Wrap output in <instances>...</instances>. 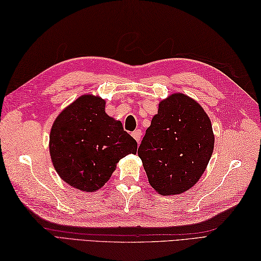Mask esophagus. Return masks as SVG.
<instances>
[{
	"instance_id": "1",
	"label": "esophagus",
	"mask_w": 261,
	"mask_h": 261,
	"mask_svg": "<svg viewBox=\"0 0 261 261\" xmlns=\"http://www.w3.org/2000/svg\"><path fill=\"white\" fill-rule=\"evenodd\" d=\"M132 137H134L135 138V140L138 142V143H139L140 142V140H141V130H135L134 132H132Z\"/></svg>"
}]
</instances>
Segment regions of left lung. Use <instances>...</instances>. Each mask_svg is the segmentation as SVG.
Masks as SVG:
<instances>
[{
	"mask_svg": "<svg viewBox=\"0 0 261 261\" xmlns=\"http://www.w3.org/2000/svg\"><path fill=\"white\" fill-rule=\"evenodd\" d=\"M213 148L207 114L193 98L176 93L159 103L138 154L152 188L162 195H175L201 178Z\"/></svg>",
	"mask_w": 261,
	"mask_h": 261,
	"instance_id": "left-lung-1",
	"label": "left lung"
}]
</instances>
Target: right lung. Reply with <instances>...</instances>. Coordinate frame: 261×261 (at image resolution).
<instances>
[{"mask_svg":"<svg viewBox=\"0 0 261 261\" xmlns=\"http://www.w3.org/2000/svg\"><path fill=\"white\" fill-rule=\"evenodd\" d=\"M138 143L120 121L105 113V101L87 94L68 105L51 126L49 151L60 178L77 190L104 186L121 158Z\"/></svg>","mask_w":261,"mask_h":261,"instance_id":"add662e5","label":"right lung"}]
</instances>
